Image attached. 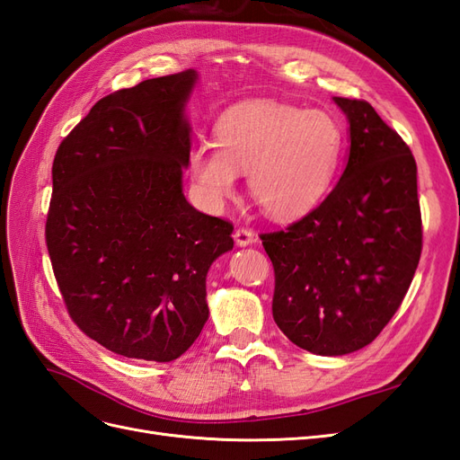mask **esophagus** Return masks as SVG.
I'll return each mask as SVG.
<instances>
[{
	"mask_svg": "<svg viewBox=\"0 0 460 460\" xmlns=\"http://www.w3.org/2000/svg\"><path fill=\"white\" fill-rule=\"evenodd\" d=\"M234 240L240 247H247V245H252V243L257 242V235H255V232H252L249 228H238L234 232Z\"/></svg>",
	"mask_w": 460,
	"mask_h": 460,
	"instance_id": "obj_1",
	"label": "esophagus"
}]
</instances>
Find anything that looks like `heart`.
<instances>
[{
  "instance_id": "1",
  "label": "heart",
  "mask_w": 460,
  "mask_h": 460,
  "mask_svg": "<svg viewBox=\"0 0 460 460\" xmlns=\"http://www.w3.org/2000/svg\"><path fill=\"white\" fill-rule=\"evenodd\" d=\"M217 146L199 142L188 169L201 199L218 207L234 196L238 172L261 211L297 220L324 199L343 153L341 124L324 111L272 100L235 103L217 119Z\"/></svg>"
}]
</instances>
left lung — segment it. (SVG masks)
Segmentation results:
<instances>
[{
  "label": "left lung",
  "instance_id": "8db88e82",
  "mask_svg": "<svg viewBox=\"0 0 460 460\" xmlns=\"http://www.w3.org/2000/svg\"><path fill=\"white\" fill-rule=\"evenodd\" d=\"M349 122L340 182L307 217L262 234L274 267L272 316L305 351L363 349L392 320L422 252L416 163L374 107L333 97Z\"/></svg>",
  "mask_w": 460,
  "mask_h": 460
}]
</instances>
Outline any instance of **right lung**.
<instances>
[{
	"label": "right lung",
	"mask_w": 460,
	"mask_h": 460,
	"mask_svg": "<svg viewBox=\"0 0 460 460\" xmlns=\"http://www.w3.org/2000/svg\"><path fill=\"white\" fill-rule=\"evenodd\" d=\"M199 75L149 78L97 102L55 153L46 242L68 314L105 349L169 363L207 318V272L230 222L193 208L186 105Z\"/></svg>",
	"instance_id": "obj_1"
}]
</instances>
